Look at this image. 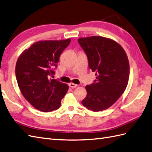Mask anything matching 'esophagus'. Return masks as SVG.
I'll use <instances>...</instances> for the list:
<instances>
[{
    "label": "esophagus",
    "mask_w": 152,
    "mask_h": 152,
    "mask_svg": "<svg viewBox=\"0 0 152 152\" xmlns=\"http://www.w3.org/2000/svg\"><path fill=\"white\" fill-rule=\"evenodd\" d=\"M69 86L70 87H71V88H76V87H77V85L75 84V83H70L69 84Z\"/></svg>",
    "instance_id": "34e87169"
}]
</instances>
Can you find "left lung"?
Here are the masks:
<instances>
[{
    "mask_svg": "<svg viewBox=\"0 0 152 152\" xmlns=\"http://www.w3.org/2000/svg\"><path fill=\"white\" fill-rule=\"evenodd\" d=\"M77 41L96 75L94 82L86 87L87 94L82 103L93 111L105 110L118 99L128 85V56L121 46L110 39L91 36L80 38Z\"/></svg>",
    "mask_w": 152,
    "mask_h": 152,
    "instance_id": "left-lung-1",
    "label": "left lung"
}]
</instances>
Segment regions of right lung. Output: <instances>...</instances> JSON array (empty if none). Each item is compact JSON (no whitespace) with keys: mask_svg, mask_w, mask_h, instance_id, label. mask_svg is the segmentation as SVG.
<instances>
[{"mask_svg":"<svg viewBox=\"0 0 152 152\" xmlns=\"http://www.w3.org/2000/svg\"><path fill=\"white\" fill-rule=\"evenodd\" d=\"M70 43V39L41 41L31 45L20 55L15 66L17 83L23 96L38 110L58 109L69 86L52 79L59 56Z\"/></svg>","mask_w":152,"mask_h":152,"instance_id":"1","label":"right lung"}]
</instances>
